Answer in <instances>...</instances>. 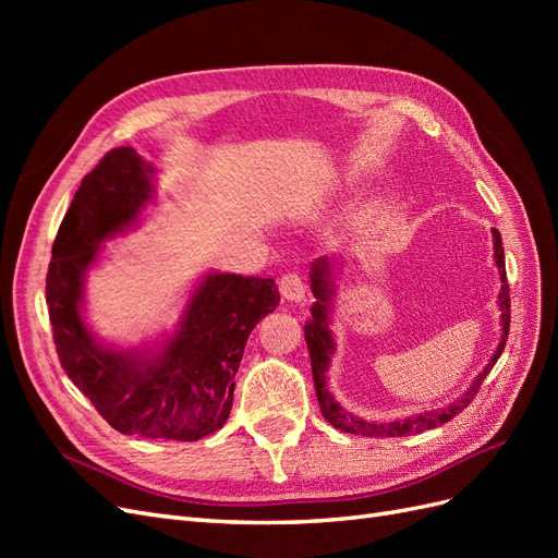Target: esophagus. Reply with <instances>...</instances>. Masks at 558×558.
I'll list each match as a JSON object with an SVG mask.
<instances>
[{
    "mask_svg": "<svg viewBox=\"0 0 558 558\" xmlns=\"http://www.w3.org/2000/svg\"><path fill=\"white\" fill-rule=\"evenodd\" d=\"M279 293H281L283 300L300 302V300H305L307 286H305V281H302V277L298 272H286L279 279Z\"/></svg>",
    "mask_w": 558,
    "mask_h": 558,
    "instance_id": "obj_1",
    "label": "esophagus"
}]
</instances>
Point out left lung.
<instances>
[{
	"label": "left lung",
	"mask_w": 558,
	"mask_h": 558,
	"mask_svg": "<svg viewBox=\"0 0 558 558\" xmlns=\"http://www.w3.org/2000/svg\"><path fill=\"white\" fill-rule=\"evenodd\" d=\"M494 248H496V265L500 269V320H502V340L494 353L492 363L484 367V373L475 379V384L470 386V391L465 396H461L459 400H453L449 408L437 410V412H426L418 416H410L402 421H391V424H369V421H363L359 416H351L349 412H344L340 404L332 400V396L328 393L326 388V369L332 356V337L328 330V305H330V267L328 260L320 258L314 267H312V291L316 295V302L312 307V320L305 324V340H307V349L312 356V375H314V386H316V398L320 404V414L328 421V424L337 430L344 433H353V435H363V437H402V435H414V433H424L430 430L435 426H442L447 421H451L456 414H461L468 404L475 400L482 381L486 379V375L492 373V367L496 365V361L500 359V353L505 349V342H508V332H510V283H508V275H505V251H502V240L500 232L494 228Z\"/></svg>",
	"instance_id": "8db88e82"
}]
</instances>
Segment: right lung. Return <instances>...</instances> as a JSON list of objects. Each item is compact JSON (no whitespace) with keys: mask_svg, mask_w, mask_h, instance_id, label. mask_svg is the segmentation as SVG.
I'll list each match as a JSON object with an SVG mask.
<instances>
[{"mask_svg":"<svg viewBox=\"0 0 558 558\" xmlns=\"http://www.w3.org/2000/svg\"><path fill=\"white\" fill-rule=\"evenodd\" d=\"M150 193V167L130 146L111 148L83 177L53 242L46 305L60 365L111 428L197 442L228 421L248 335L277 310L279 293L275 279L209 275L156 359L97 347L78 312L83 275L99 242L130 226Z\"/></svg>","mask_w":558,"mask_h":558,"instance_id":"add662e5","label":"right lung"}]
</instances>
